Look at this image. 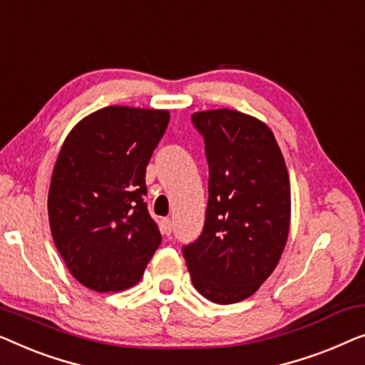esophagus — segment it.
Segmentation results:
<instances>
[{
    "instance_id": "obj_1",
    "label": "esophagus",
    "mask_w": 365,
    "mask_h": 365,
    "mask_svg": "<svg viewBox=\"0 0 365 365\" xmlns=\"http://www.w3.org/2000/svg\"><path fill=\"white\" fill-rule=\"evenodd\" d=\"M160 230L163 235H170L172 233V220L170 218H163L160 222Z\"/></svg>"
}]
</instances>
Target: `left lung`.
Instances as JSON below:
<instances>
[{"label":"left lung","instance_id":"obj_1","mask_svg":"<svg viewBox=\"0 0 365 365\" xmlns=\"http://www.w3.org/2000/svg\"><path fill=\"white\" fill-rule=\"evenodd\" d=\"M208 162V205L202 235L183 246L200 294L233 304L255 294L283 255L291 222L284 157L264 122L243 112H195Z\"/></svg>","mask_w":365,"mask_h":365}]
</instances>
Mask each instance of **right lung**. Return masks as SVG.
I'll list each match as a JSON object with an SVG mask.
<instances>
[{
	"label": "right lung",
	"instance_id": "add662e5",
	"mask_svg": "<svg viewBox=\"0 0 365 365\" xmlns=\"http://www.w3.org/2000/svg\"><path fill=\"white\" fill-rule=\"evenodd\" d=\"M168 120V110L109 106L84 117L61 147L49 227L71 274L92 291L137 284L160 246L143 197L145 168Z\"/></svg>",
	"mask_w": 365,
	"mask_h": 365
}]
</instances>
